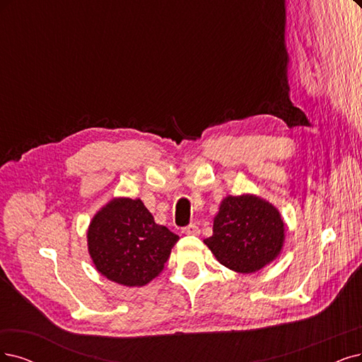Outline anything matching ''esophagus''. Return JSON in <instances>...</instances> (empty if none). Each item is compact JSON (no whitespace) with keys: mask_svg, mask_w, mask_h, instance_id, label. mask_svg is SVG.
I'll list each match as a JSON object with an SVG mask.
<instances>
[{"mask_svg":"<svg viewBox=\"0 0 362 362\" xmlns=\"http://www.w3.org/2000/svg\"><path fill=\"white\" fill-rule=\"evenodd\" d=\"M183 233L188 234V235H198V234H199V230H198V226H197L195 223H189V225L185 226Z\"/></svg>","mask_w":362,"mask_h":362,"instance_id":"esophagus-1","label":"esophagus"}]
</instances>
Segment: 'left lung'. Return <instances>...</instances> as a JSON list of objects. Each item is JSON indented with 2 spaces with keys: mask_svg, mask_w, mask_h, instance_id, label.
<instances>
[{
  "mask_svg": "<svg viewBox=\"0 0 362 362\" xmlns=\"http://www.w3.org/2000/svg\"><path fill=\"white\" fill-rule=\"evenodd\" d=\"M284 221L279 211L253 195L226 197L204 243L226 269L255 273L272 262L284 246Z\"/></svg>",
  "mask_w": 362,
  "mask_h": 362,
  "instance_id": "1",
  "label": "left lung"
}]
</instances>
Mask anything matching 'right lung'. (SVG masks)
I'll return each instance as SVG.
<instances>
[{
  "label": "right lung",
  "mask_w": 362,
  "mask_h": 362,
  "mask_svg": "<svg viewBox=\"0 0 362 362\" xmlns=\"http://www.w3.org/2000/svg\"><path fill=\"white\" fill-rule=\"evenodd\" d=\"M179 235L158 225L140 199L117 198L93 216L88 247L97 270L125 286L149 284L164 269Z\"/></svg>",
  "instance_id": "add662e5"
}]
</instances>
